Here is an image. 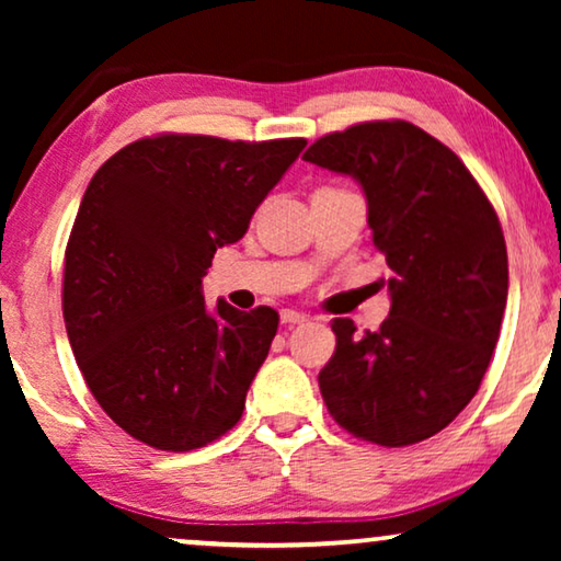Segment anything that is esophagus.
I'll return each mask as SVG.
<instances>
[{
    "mask_svg": "<svg viewBox=\"0 0 561 561\" xmlns=\"http://www.w3.org/2000/svg\"><path fill=\"white\" fill-rule=\"evenodd\" d=\"M280 321L286 327H296V324H304V321H309L304 311H296V309H283L280 311Z\"/></svg>",
    "mask_w": 561,
    "mask_h": 561,
    "instance_id": "1",
    "label": "esophagus"
}]
</instances>
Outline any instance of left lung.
Returning <instances> with one entry per match:
<instances>
[{
  "label": "left lung",
  "instance_id": "obj_1",
  "mask_svg": "<svg viewBox=\"0 0 561 561\" xmlns=\"http://www.w3.org/2000/svg\"><path fill=\"white\" fill-rule=\"evenodd\" d=\"M304 160L363 186L373 242L390 271V313L378 332L334 319L321 398L359 439L424 442L472 401L501 336L508 298L501 221L462 160L411 122L324 135Z\"/></svg>",
  "mask_w": 561,
  "mask_h": 561
}]
</instances>
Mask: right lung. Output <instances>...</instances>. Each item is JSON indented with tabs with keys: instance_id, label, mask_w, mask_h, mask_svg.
I'll return each mask as SVG.
<instances>
[{
	"instance_id": "obj_1",
	"label": "right lung",
	"mask_w": 561,
	"mask_h": 561,
	"mask_svg": "<svg viewBox=\"0 0 561 561\" xmlns=\"http://www.w3.org/2000/svg\"><path fill=\"white\" fill-rule=\"evenodd\" d=\"M304 148L158 135L91 179L66 248V332L89 390L135 439L191 451L240 421L278 313L221 298L209 311L202 278Z\"/></svg>"
}]
</instances>
